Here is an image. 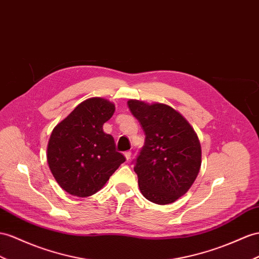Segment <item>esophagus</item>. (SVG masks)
I'll return each mask as SVG.
<instances>
[{
	"label": "esophagus",
	"mask_w": 259,
	"mask_h": 259,
	"mask_svg": "<svg viewBox=\"0 0 259 259\" xmlns=\"http://www.w3.org/2000/svg\"><path fill=\"white\" fill-rule=\"evenodd\" d=\"M123 154H124V157L127 158V161H129L130 157H131V152H130V151H125Z\"/></svg>",
	"instance_id": "esophagus-1"
}]
</instances>
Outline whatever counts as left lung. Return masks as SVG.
<instances>
[{
	"mask_svg": "<svg viewBox=\"0 0 259 259\" xmlns=\"http://www.w3.org/2000/svg\"><path fill=\"white\" fill-rule=\"evenodd\" d=\"M129 109L145 134L135 171L141 194L168 204L193 186L201 166V145L190 123L170 106L129 99Z\"/></svg>",
	"mask_w": 259,
	"mask_h": 259,
	"instance_id": "1",
	"label": "left lung"
}]
</instances>
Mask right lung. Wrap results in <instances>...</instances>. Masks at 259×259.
<instances>
[{"label":"right lung","mask_w":259,"mask_h":259,"mask_svg":"<svg viewBox=\"0 0 259 259\" xmlns=\"http://www.w3.org/2000/svg\"><path fill=\"white\" fill-rule=\"evenodd\" d=\"M115 112V104L91 97L78 104L51 132L47 162L55 180L66 193L89 197L101 190L125 161L103 125Z\"/></svg>","instance_id":"obj_1"}]
</instances>
